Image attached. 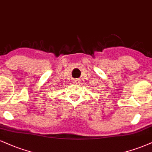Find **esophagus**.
Segmentation results:
<instances>
[{"label":"esophagus","mask_w":152,"mask_h":152,"mask_svg":"<svg viewBox=\"0 0 152 152\" xmlns=\"http://www.w3.org/2000/svg\"><path fill=\"white\" fill-rule=\"evenodd\" d=\"M73 81H74V83H78V82H79V79H74L73 80Z\"/></svg>","instance_id":"34e87169"}]
</instances>
